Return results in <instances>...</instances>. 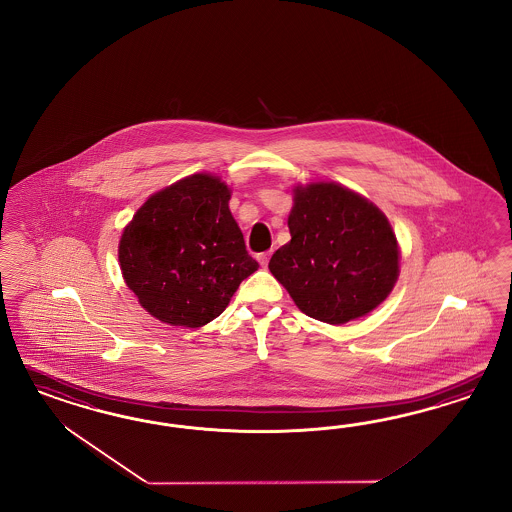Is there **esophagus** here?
<instances>
[{"mask_svg": "<svg viewBox=\"0 0 512 512\" xmlns=\"http://www.w3.org/2000/svg\"><path fill=\"white\" fill-rule=\"evenodd\" d=\"M270 257H272V251H264V253H259V263L261 266H268V261H270Z\"/></svg>", "mask_w": 512, "mask_h": 512, "instance_id": "esophagus-1", "label": "esophagus"}]
</instances>
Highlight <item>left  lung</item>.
<instances>
[{"label": "left lung", "instance_id": "left-lung-1", "mask_svg": "<svg viewBox=\"0 0 512 512\" xmlns=\"http://www.w3.org/2000/svg\"><path fill=\"white\" fill-rule=\"evenodd\" d=\"M287 223L291 242L268 268L308 317L343 325L390 295L400 249L373 202L334 182L298 186Z\"/></svg>", "mask_w": 512, "mask_h": 512}]
</instances>
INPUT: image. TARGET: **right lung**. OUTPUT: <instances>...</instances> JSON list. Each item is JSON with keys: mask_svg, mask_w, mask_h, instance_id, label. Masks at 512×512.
<instances>
[{"mask_svg": "<svg viewBox=\"0 0 512 512\" xmlns=\"http://www.w3.org/2000/svg\"><path fill=\"white\" fill-rule=\"evenodd\" d=\"M229 199L217 176L193 174L154 193L125 227L118 248L125 283L161 323L214 321L259 268Z\"/></svg>", "mask_w": 512, "mask_h": 512, "instance_id": "add662e5", "label": "right lung"}]
</instances>
